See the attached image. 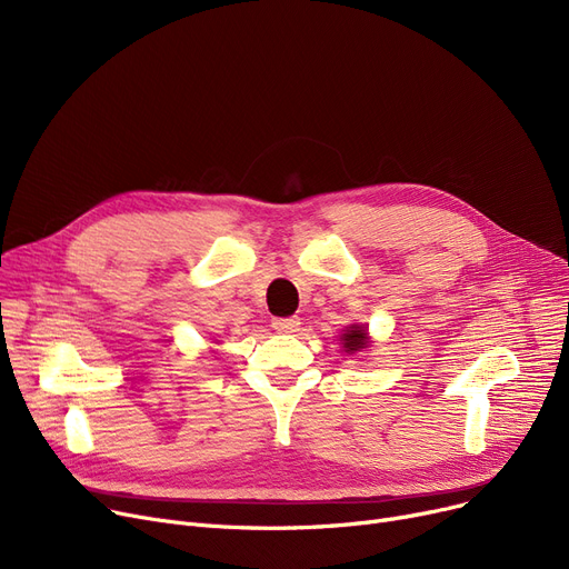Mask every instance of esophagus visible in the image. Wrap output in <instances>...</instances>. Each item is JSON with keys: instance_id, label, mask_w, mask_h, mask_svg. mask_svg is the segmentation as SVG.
I'll return each mask as SVG.
<instances>
[{"instance_id": "1", "label": "esophagus", "mask_w": 569, "mask_h": 569, "mask_svg": "<svg viewBox=\"0 0 569 569\" xmlns=\"http://www.w3.org/2000/svg\"><path fill=\"white\" fill-rule=\"evenodd\" d=\"M272 327H274L277 332L288 335V332H295L297 327H300V318H295V316H288V318H274V320H272Z\"/></svg>"}]
</instances>
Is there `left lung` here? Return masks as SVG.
Returning <instances> with one entry per match:
<instances>
[{"label":"left lung","instance_id":"obj_1","mask_svg":"<svg viewBox=\"0 0 569 569\" xmlns=\"http://www.w3.org/2000/svg\"><path fill=\"white\" fill-rule=\"evenodd\" d=\"M367 343H369L367 341V330H365V327H360V325H352L350 332L343 335V346L348 348V352L367 348Z\"/></svg>","mask_w":569,"mask_h":569}]
</instances>
